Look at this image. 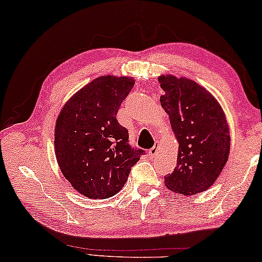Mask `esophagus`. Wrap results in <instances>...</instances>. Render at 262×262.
Returning <instances> with one entry per match:
<instances>
[{
	"instance_id": "obj_1",
	"label": "esophagus",
	"mask_w": 262,
	"mask_h": 262,
	"mask_svg": "<svg viewBox=\"0 0 262 262\" xmlns=\"http://www.w3.org/2000/svg\"><path fill=\"white\" fill-rule=\"evenodd\" d=\"M158 154V145H154V146L148 151V156L151 158H154Z\"/></svg>"
}]
</instances>
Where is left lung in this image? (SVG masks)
Masks as SVG:
<instances>
[{
    "label": "left lung",
    "mask_w": 262,
    "mask_h": 262,
    "mask_svg": "<svg viewBox=\"0 0 262 262\" xmlns=\"http://www.w3.org/2000/svg\"><path fill=\"white\" fill-rule=\"evenodd\" d=\"M160 103L179 143L177 167L165 184L179 195L203 192L215 183L229 159L231 138L224 110L195 81L161 74Z\"/></svg>",
    "instance_id": "obj_1"
}]
</instances>
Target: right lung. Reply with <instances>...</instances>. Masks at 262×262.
<instances>
[{
    "mask_svg": "<svg viewBox=\"0 0 262 262\" xmlns=\"http://www.w3.org/2000/svg\"><path fill=\"white\" fill-rule=\"evenodd\" d=\"M134 85L131 76H98L60 110L54 128L55 158L73 189L89 199L117 194L144 152L131 148L127 130L116 119Z\"/></svg>",
    "mask_w": 262,
    "mask_h": 262,
    "instance_id": "add662e5",
    "label": "right lung"
}]
</instances>
